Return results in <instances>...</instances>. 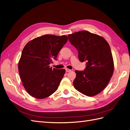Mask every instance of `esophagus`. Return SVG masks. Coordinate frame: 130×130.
I'll list each match as a JSON object with an SVG mask.
<instances>
[{
    "mask_svg": "<svg viewBox=\"0 0 130 130\" xmlns=\"http://www.w3.org/2000/svg\"><path fill=\"white\" fill-rule=\"evenodd\" d=\"M66 71L67 72H71L72 70H70V69H68V68H66Z\"/></svg>",
    "mask_w": 130,
    "mask_h": 130,
    "instance_id": "esophagus-1",
    "label": "esophagus"
}]
</instances>
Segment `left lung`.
<instances>
[{
    "instance_id": "8db88e82",
    "label": "left lung",
    "mask_w": 130,
    "mask_h": 130,
    "mask_svg": "<svg viewBox=\"0 0 130 130\" xmlns=\"http://www.w3.org/2000/svg\"><path fill=\"white\" fill-rule=\"evenodd\" d=\"M70 43L78 51L80 62H86L84 70H75V88L88 96L97 95L105 89L113 75L114 63L107 42L87 31L68 35Z\"/></svg>"
}]
</instances>
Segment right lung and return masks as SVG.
I'll list each match as a JSON object with an SVG mask.
<instances>
[{"mask_svg": "<svg viewBox=\"0 0 130 130\" xmlns=\"http://www.w3.org/2000/svg\"><path fill=\"white\" fill-rule=\"evenodd\" d=\"M68 41L67 36L45 35L29 42L23 49L18 70L25 89L31 96L44 99L57 89L64 69L50 67L52 60Z\"/></svg>", "mask_w": 130, "mask_h": 130, "instance_id": "1", "label": "right lung"}]
</instances>
